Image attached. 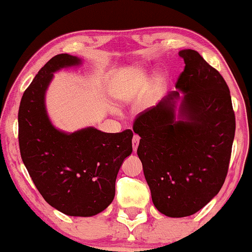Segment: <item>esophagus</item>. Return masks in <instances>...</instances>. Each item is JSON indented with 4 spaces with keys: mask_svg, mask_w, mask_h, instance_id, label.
<instances>
[{
    "mask_svg": "<svg viewBox=\"0 0 252 252\" xmlns=\"http://www.w3.org/2000/svg\"><path fill=\"white\" fill-rule=\"evenodd\" d=\"M139 141H140V138H139L138 135H134L132 139V147H133V151H134V153L138 150V146H139Z\"/></svg>",
    "mask_w": 252,
    "mask_h": 252,
    "instance_id": "obj_1",
    "label": "esophagus"
}]
</instances>
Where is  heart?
Segmentation results:
<instances>
[{
	"instance_id": "1",
	"label": "heart",
	"mask_w": 252,
	"mask_h": 252,
	"mask_svg": "<svg viewBox=\"0 0 252 252\" xmlns=\"http://www.w3.org/2000/svg\"><path fill=\"white\" fill-rule=\"evenodd\" d=\"M147 85V79L144 74H121L112 83V93L118 100L129 102L141 95Z\"/></svg>"
}]
</instances>
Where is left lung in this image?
<instances>
[{"mask_svg":"<svg viewBox=\"0 0 252 252\" xmlns=\"http://www.w3.org/2000/svg\"><path fill=\"white\" fill-rule=\"evenodd\" d=\"M179 56L186 66L178 91L139 114L133 125L141 138L136 153L152 201L168 217L190 216L219 194L236 128L230 91L219 71L195 50Z\"/></svg>","mask_w":252,"mask_h":252,"instance_id":"1","label":"left lung"}]
</instances>
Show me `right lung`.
I'll return each mask as SVG.
<instances>
[{
  "mask_svg": "<svg viewBox=\"0 0 252 252\" xmlns=\"http://www.w3.org/2000/svg\"><path fill=\"white\" fill-rule=\"evenodd\" d=\"M82 63L76 56L61 54L38 71L20 104L18 142L24 166L43 198L65 215L90 217L113 201L118 172L132 153L133 132L85 127L66 133L52 125L45 93L54 73Z\"/></svg>",
  "mask_w": 252,
  "mask_h": 252,
  "instance_id": "1",
  "label": "right lung"
}]
</instances>
